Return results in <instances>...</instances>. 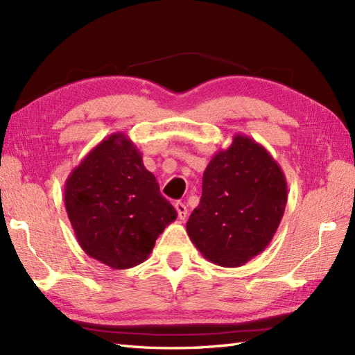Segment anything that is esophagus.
Returning <instances> with one entry per match:
<instances>
[{"label": "esophagus", "instance_id": "obj_1", "mask_svg": "<svg viewBox=\"0 0 355 355\" xmlns=\"http://www.w3.org/2000/svg\"><path fill=\"white\" fill-rule=\"evenodd\" d=\"M175 207H176V212H178L179 219H182V221H184V219L188 216V209H187V206H185L184 203H180V201H178V203L175 205Z\"/></svg>", "mask_w": 355, "mask_h": 355}]
</instances>
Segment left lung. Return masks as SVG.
<instances>
[{
    "label": "left lung",
    "mask_w": 355,
    "mask_h": 355,
    "mask_svg": "<svg viewBox=\"0 0 355 355\" xmlns=\"http://www.w3.org/2000/svg\"><path fill=\"white\" fill-rule=\"evenodd\" d=\"M282 168L264 146L236 134L203 173V193L187 233L206 260L239 267L269 246L285 212Z\"/></svg>",
    "instance_id": "left-lung-1"
}]
</instances>
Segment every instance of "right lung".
Masks as SVG:
<instances>
[{
    "label": "right lung",
    "mask_w": 355,
    "mask_h": 355,
    "mask_svg": "<svg viewBox=\"0 0 355 355\" xmlns=\"http://www.w3.org/2000/svg\"><path fill=\"white\" fill-rule=\"evenodd\" d=\"M64 201L80 248L116 270L148 260L157 237L178 218L123 132L100 141L73 168Z\"/></svg>",
    "instance_id": "right-lung-1"
}]
</instances>
